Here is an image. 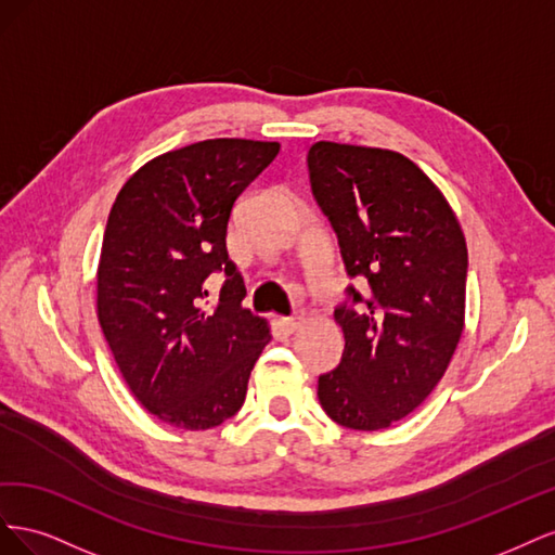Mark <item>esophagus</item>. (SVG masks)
Instances as JSON below:
<instances>
[{
  "label": "esophagus",
  "instance_id": "1",
  "mask_svg": "<svg viewBox=\"0 0 555 555\" xmlns=\"http://www.w3.org/2000/svg\"><path fill=\"white\" fill-rule=\"evenodd\" d=\"M304 322H306L304 312H296V314H292V317H282V319H280L282 328L287 331V333H294V331H298L300 326H304Z\"/></svg>",
  "mask_w": 555,
  "mask_h": 555
}]
</instances>
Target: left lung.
<instances>
[{"instance_id":"left-lung-1","label":"left lung","mask_w":555,"mask_h":555,"mask_svg":"<svg viewBox=\"0 0 555 555\" xmlns=\"http://www.w3.org/2000/svg\"><path fill=\"white\" fill-rule=\"evenodd\" d=\"M312 194L338 236L349 278L367 282L335 310L343 361L319 377L324 412L351 430H382L442 379L465 326L467 245L456 212L418 166L384 147L317 141Z\"/></svg>"}]
</instances>
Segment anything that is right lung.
Masks as SVG:
<instances>
[{"mask_svg": "<svg viewBox=\"0 0 555 555\" xmlns=\"http://www.w3.org/2000/svg\"><path fill=\"white\" fill-rule=\"evenodd\" d=\"M280 153L275 141L208 139L143 164L111 208L96 317L113 359L159 422L206 430L236 414L271 328L241 304L227 255L236 198ZM224 270L217 301L203 287Z\"/></svg>", "mask_w": 555, "mask_h": 555, "instance_id": "add662e5", "label": "right lung"}]
</instances>
